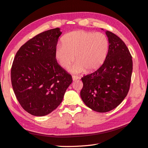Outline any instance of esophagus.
Listing matches in <instances>:
<instances>
[{"mask_svg": "<svg viewBox=\"0 0 148 148\" xmlns=\"http://www.w3.org/2000/svg\"><path fill=\"white\" fill-rule=\"evenodd\" d=\"M72 78H73V81H75V80H77V79H79V77H78V76L73 75V76H72Z\"/></svg>", "mask_w": 148, "mask_h": 148, "instance_id": "obj_1", "label": "esophagus"}]
</instances>
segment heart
<instances>
[{"mask_svg":"<svg viewBox=\"0 0 148 148\" xmlns=\"http://www.w3.org/2000/svg\"><path fill=\"white\" fill-rule=\"evenodd\" d=\"M55 50V56L60 65L70 68L76 60L78 62L72 69L73 73L82 72L86 69L91 72L104 63L109 49L106 36L101 33L76 31L65 34Z\"/></svg>","mask_w":148,"mask_h":148,"instance_id":"obj_1","label":"heart"}]
</instances>
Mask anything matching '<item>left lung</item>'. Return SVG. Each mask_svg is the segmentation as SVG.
<instances>
[{
	"mask_svg": "<svg viewBox=\"0 0 148 148\" xmlns=\"http://www.w3.org/2000/svg\"><path fill=\"white\" fill-rule=\"evenodd\" d=\"M109 50L105 61L94 72L82 78L80 96L89 108L107 112L117 107L127 96L133 70L131 53L117 35L106 31Z\"/></svg>",
	"mask_w": 148,
	"mask_h": 148,
	"instance_id": "1",
	"label": "left lung"
}]
</instances>
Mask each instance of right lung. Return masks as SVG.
Returning <instances> with one entry per match:
<instances>
[{
    "label": "right lung",
    "instance_id": "right-lung-1",
    "mask_svg": "<svg viewBox=\"0 0 148 148\" xmlns=\"http://www.w3.org/2000/svg\"><path fill=\"white\" fill-rule=\"evenodd\" d=\"M61 34L56 28L35 36L19 49L13 60V91L23 109L33 115L44 116L55 110L72 82L55 56Z\"/></svg>",
    "mask_w": 148,
    "mask_h": 148
}]
</instances>
